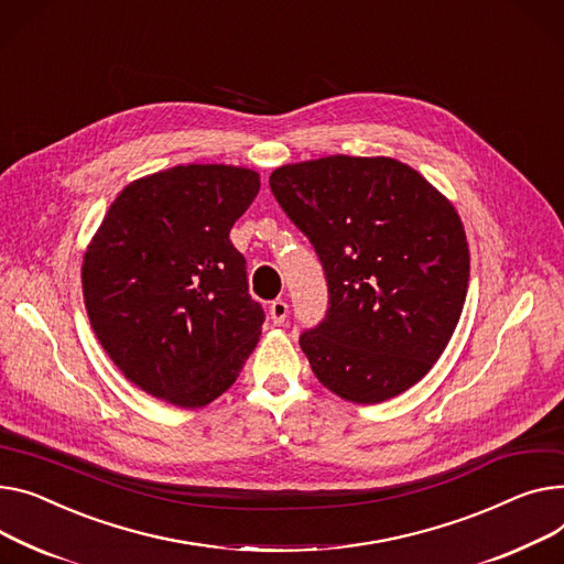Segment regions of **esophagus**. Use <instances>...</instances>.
<instances>
[{"label": "esophagus", "mask_w": 564, "mask_h": 564, "mask_svg": "<svg viewBox=\"0 0 564 564\" xmlns=\"http://www.w3.org/2000/svg\"><path fill=\"white\" fill-rule=\"evenodd\" d=\"M285 317H288V304L283 302V299H276V302H272V306H270V319L276 326H281L285 322Z\"/></svg>", "instance_id": "esophagus-1"}]
</instances>
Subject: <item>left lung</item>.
Returning a JSON list of instances; mask_svg holds the SVG:
<instances>
[{"mask_svg": "<svg viewBox=\"0 0 564 564\" xmlns=\"http://www.w3.org/2000/svg\"><path fill=\"white\" fill-rule=\"evenodd\" d=\"M270 187L326 276V315L299 337L319 383L381 403L422 381L452 340L469 283L456 208L394 159L283 165Z\"/></svg>", "mask_w": 564, "mask_h": 564, "instance_id": "8db88e82", "label": "left lung"}]
</instances>
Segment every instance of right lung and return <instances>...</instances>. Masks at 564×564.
<instances>
[{"label": "right lung", "mask_w": 564, "mask_h": 564, "mask_svg": "<svg viewBox=\"0 0 564 564\" xmlns=\"http://www.w3.org/2000/svg\"><path fill=\"white\" fill-rule=\"evenodd\" d=\"M258 187L245 167L178 165L110 204L84 256V299L97 340L147 394L202 408L253 351L265 313L229 234Z\"/></svg>", "instance_id": "right-lung-1"}]
</instances>
